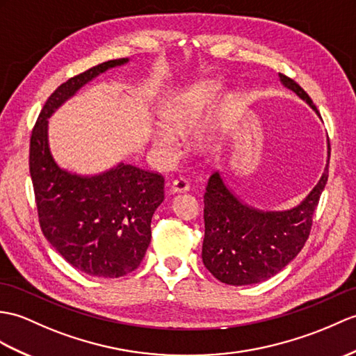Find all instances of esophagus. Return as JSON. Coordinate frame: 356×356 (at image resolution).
<instances>
[{"label":"esophagus","instance_id":"esophagus-1","mask_svg":"<svg viewBox=\"0 0 356 356\" xmlns=\"http://www.w3.org/2000/svg\"><path fill=\"white\" fill-rule=\"evenodd\" d=\"M171 189L175 193H185V191H189V184L184 179V177H179V179H175L172 180L171 184Z\"/></svg>","mask_w":356,"mask_h":356}]
</instances>
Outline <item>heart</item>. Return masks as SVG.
<instances>
[{
  "mask_svg": "<svg viewBox=\"0 0 356 356\" xmlns=\"http://www.w3.org/2000/svg\"><path fill=\"white\" fill-rule=\"evenodd\" d=\"M218 86L216 83L195 85L172 103L163 112V122L167 129L154 131V145L163 154H175L177 150V139L172 131H181L194 127L202 118L203 112L208 109L217 95Z\"/></svg>",
  "mask_w": 356,
  "mask_h": 356,
  "instance_id": "heart-1",
  "label": "heart"
}]
</instances>
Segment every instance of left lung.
<instances>
[{"label": "left lung", "instance_id": "1", "mask_svg": "<svg viewBox=\"0 0 356 356\" xmlns=\"http://www.w3.org/2000/svg\"><path fill=\"white\" fill-rule=\"evenodd\" d=\"M288 89L317 111L300 85L279 72ZM329 154H330V145ZM329 163V161H327ZM327 165L318 184L296 208L264 212L244 204L225 185L220 172L211 176L204 193V239L202 258L213 277L227 285H250L277 275L303 249L312 216L327 181Z\"/></svg>", "mask_w": 356, "mask_h": 356}]
</instances>
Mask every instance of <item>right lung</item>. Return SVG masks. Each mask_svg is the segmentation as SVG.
<instances>
[{"label": "right lung", "mask_w": 356, "mask_h": 356, "mask_svg": "<svg viewBox=\"0 0 356 356\" xmlns=\"http://www.w3.org/2000/svg\"><path fill=\"white\" fill-rule=\"evenodd\" d=\"M127 62L107 60L66 80L48 97L30 138V176L42 234L66 262L94 277H121L139 267L165 180L130 163L98 176L62 170L48 147V118L88 81Z\"/></svg>", "instance_id": "add662e5"}]
</instances>
